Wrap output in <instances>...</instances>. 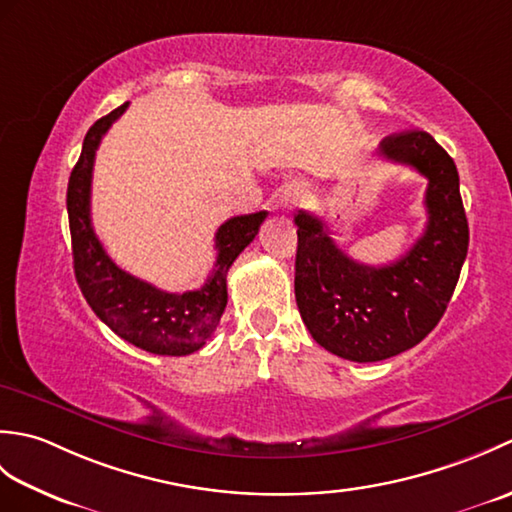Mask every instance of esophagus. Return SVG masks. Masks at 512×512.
Returning <instances> with one entry per match:
<instances>
[{"mask_svg": "<svg viewBox=\"0 0 512 512\" xmlns=\"http://www.w3.org/2000/svg\"><path fill=\"white\" fill-rule=\"evenodd\" d=\"M297 202H299V189L290 187V189H286L284 193H281V206H284L286 211L292 209V206H297Z\"/></svg>", "mask_w": 512, "mask_h": 512, "instance_id": "1", "label": "esophagus"}]
</instances>
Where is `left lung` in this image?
I'll use <instances>...</instances> for the list:
<instances>
[{
	"label": "left lung",
	"mask_w": 512,
	"mask_h": 512,
	"mask_svg": "<svg viewBox=\"0 0 512 512\" xmlns=\"http://www.w3.org/2000/svg\"><path fill=\"white\" fill-rule=\"evenodd\" d=\"M380 156L427 178V228L385 266L354 262L334 244L321 217L295 215V297L312 339L354 363L411 350L447 310L469 250L460 176L453 158L420 129L383 138Z\"/></svg>",
	"instance_id": "left-lung-1"
}]
</instances>
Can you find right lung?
Here are the masks:
<instances>
[{
    "label": "right lung",
    "instance_id": "1",
    "mask_svg": "<svg viewBox=\"0 0 512 512\" xmlns=\"http://www.w3.org/2000/svg\"><path fill=\"white\" fill-rule=\"evenodd\" d=\"M129 103L99 118L85 134L79 162L68 182V217L74 275L96 317L121 339L160 356H187L211 339L226 308V273L237 255L253 242L266 211L237 215L215 233L217 259L198 290L165 292L118 268L96 237L90 217L92 169L96 149Z\"/></svg>",
    "mask_w": 512,
    "mask_h": 512
}]
</instances>
